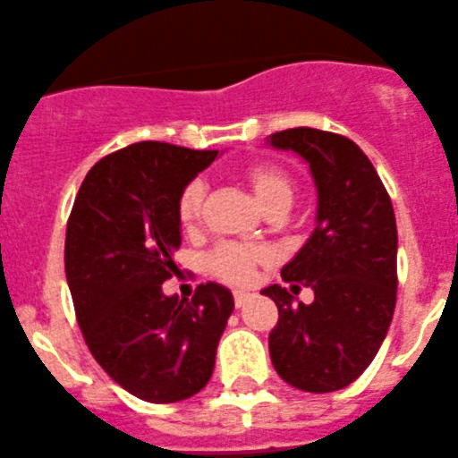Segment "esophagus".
<instances>
[{"label": "esophagus", "mask_w": 458, "mask_h": 458, "mask_svg": "<svg viewBox=\"0 0 458 458\" xmlns=\"http://www.w3.org/2000/svg\"><path fill=\"white\" fill-rule=\"evenodd\" d=\"M249 301H250L249 292H234V307H243Z\"/></svg>", "instance_id": "1"}]
</instances>
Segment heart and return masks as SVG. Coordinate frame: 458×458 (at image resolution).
Wrapping results in <instances>:
<instances>
[{"mask_svg": "<svg viewBox=\"0 0 458 458\" xmlns=\"http://www.w3.org/2000/svg\"><path fill=\"white\" fill-rule=\"evenodd\" d=\"M243 182L267 215L284 216L296 200V181L282 166L271 162H255L242 171ZM205 182L191 181L182 187L176 203V219L182 233L194 234L203 224L205 215ZM271 262L267 249L224 243L208 258V271L228 284H250L259 267Z\"/></svg>", "mask_w": 458, "mask_h": 458, "instance_id": "heart-1", "label": "heart"}]
</instances>
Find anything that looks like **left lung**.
Masks as SVG:
<instances>
[{
	"instance_id": "left-lung-1",
	"label": "left lung",
	"mask_w": 458,
	"mask_h": 458,
	"mask_svg": "<svg viewBox=\"0 0 458 458\" xmlns=\"http://www.w3.org/2000/svg\"><path fill=\"white\" fill-rule=\"evenodd\" d=\"M268 142L305 157L318 190L314 233L282 268L292 292L310 287L314 302L293 305L280 284L262 292L277 305L268 335L273 369L301 391H339L369 369L395 311L391 196L373 162L344 135L298 126L273 132Z\"/></svg>"
}]
</instances>
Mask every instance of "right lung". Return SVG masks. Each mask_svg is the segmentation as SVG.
I'll list each match as a JSON object with an SVG mask.
<instances>
[{"label":"right lung","mask_w":458,"mask_h":458,"mask_svg":"<svg viewBox=\"0 0 458 458\" xmlns=\"http://www.w3.org/2000/svg\"><path fill=\"white\" fill-rule=\"evenodd\" d=\"M219 151L138 142L88 171L67 219L65 276L92 357L131 395L181 403L212 377L233 293L199 284L165 296L178 271V194Z\"/></svg>","instance_id":"add662e5"}]
</instances>
